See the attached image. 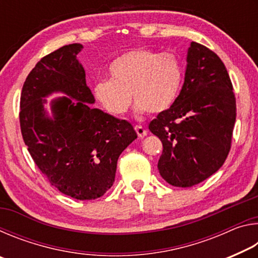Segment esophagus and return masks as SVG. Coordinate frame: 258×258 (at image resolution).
Listing matches in <instances>:
<instances>
[{"instance_id": "1", "label": "esophagus", "mask_w": 258, "mask_h": 258, "mask_svg": "<svg viewBox=\"0 0 258 258\" xmlns=\"http://www.w3.org/2000/svg\"><path fill=\"white\" fill-rule=\"evenodd\" d=\"M135 131H137V133H138V135H139V138H145L146 135H147V130L145 128V127H142L141 125H137L135 126Z\"/></svg>"}]
</instances>
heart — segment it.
I'll return each instance as SVG.
<instances>
[{"label": "heart", "mask_w": 258, "mask_h": 258, "mask_svg": "<svg viewBox=\"0 0 258 258\" xmlns=\"http://www.w3.org/2000/svg\"><path fill=\"white\" fill-rule=\"evenodd\" d=\"M108 74L110 78L94 83L92 93L113 116L127 111L132 95L138 112L163 113L176 101L183 82V67L175 54L149 49L119 55L109 64Z\"/></svg>", "instance_id": "1"}]
</instances>
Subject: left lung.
Here are the masks:
<instances>
[{
	"label": "left lung",
	"instance_id": "8db88e82",
	"mask_svg": "<svg viewBox=\"0 0 258 258\" xmlns=\"http://www.w3.org/2000/svg\"><path fill=\"white\" fill-rule=\"evenodd\" d=\"M234 121L235 98L224 63L206 46L192 42L176 101L149 124L163 143L161 177L187 187L216 173L230 151Z\"/></svg>",
	"mask_w": 258,
	"mask_h": 258
}]
</instances>
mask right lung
Masks as SVG:
<instances>
[{
  "label": "right lung",
  "mask_w": 258,
  "mask_h": 258,
  "mask_svg": "<svg viewBox=\"0 0 258 258\" xmlns=\"http://www.w3.org/2000/svg\"><path fill=\"white\" fill-rule=\"evenodd\" d=\"M80 43L42 58L29 73L20 98V128L35 164L51 185L77 200L101 197L115 182L117 160L138 138L127 120L92 108L77 54ZM51 100V115L45 97Z\"/></svg>",
  "instance_id": "obj_1"
}]
</instances>
